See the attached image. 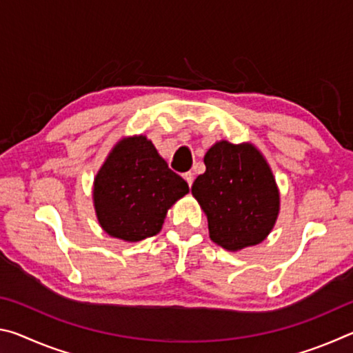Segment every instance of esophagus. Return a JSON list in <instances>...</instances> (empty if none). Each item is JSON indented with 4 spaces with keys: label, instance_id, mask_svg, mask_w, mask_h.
Instances as JSON below:
<instances>
[{
    "label": "esophagus",
    "instance_id": "1",
    "mask_svg": "<svg viewBox=\"0 0 353 353\" xmlns=\"http://www.w3.org/2000/svg\"><path fill=\"white\" fill-rule=\"evenodd\" d=\"M183 179H185V181H187L188 187H191V185H193V181H194L193 172H185V174H183Z\"/></svg>",
    "mask_w": 353,
    "mask_h": 353
}]
</instances>
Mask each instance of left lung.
Segmentation results:
<instances>
[{"instance_id": "1", "label": "left lung", "mask_w": 353, "mask_h": 353, "mask_svg": "<svg viewBox=\"0 0 353 353\" xmlns=\"http://www.w3.org/2000/svg\"><path fill=\"white\" fill-rule=\"evenodd\" d=\"M204 163L191 193L207 214L212 241L232 252L261 243L280 210L276 179L261 152L250 143L223 140L208 149Z\"/></svg>"}]
</instances>
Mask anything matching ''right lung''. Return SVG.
<instances>
[{"mask_svg":"<svg viewBox=\"0 0 353 353\" xmlns=\"http://www.w3.org/2000/svg\"><path fill=\"white\" fill-rule=\"evenodd\" d=\"M188 193L145 135L119 140L93 183L94 210L113 238L135 243L162 230L166 212Z\"/></svg>","mask_w":353,"mask_h":353,"instance_id":"right-lung-1","label":"right lung"}]
</instances>
